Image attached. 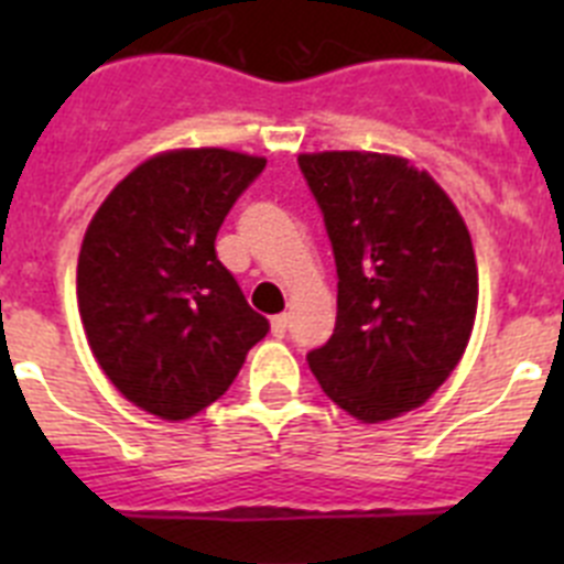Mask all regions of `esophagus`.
I'll list each match as a JSON object with an SVG mask.
<instances>
[{
    "mask_svg": "<svg viewBox=\"0 0 564 564\" xmlns=\"http://www.w3.org/2000/svg\"><path fill=\"white\" fill-rule=\"evenodd\" d=\"M271 330H273V336H285L288 333V313H279V316H273L271 318Z\"/></svg>",
    "mask_w": 564,
    "mask_h": 564,
    "instance_id": "34e87169",
    "label": "esophagus"
}]
</instances>
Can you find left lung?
<instances>
[{"label":"left lung","instance_id":"obj_1","mask_svg":"<svg viewBox=\"0 0 564 564\" xmlns=\"http://www.w3.org/2000/svg\"><path fill=\"white\" fill-rule=\"evenodd\" d=\"M338 273L336 327L307 352L325 395L361 423L421 406L466 350L477 262L460 212L426 172L378 152L299 154Z\"/></svg>","mask_w":564,"mask_h":564}]
</instances>
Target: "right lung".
I'll list each match as a JSON object with an SVG mask.
<instances>
[{
	"instance_id": "obj_1",
	"label": "right lung",
	"mask_w": 564,
	"mask_h": 564,
	"mask_svg": "<svg viewBox=\"0 0 564 564\" xmlns=\"http://www.w3.org/2000/svg\"><path fill=\"white\" fill-rule=\"evenodd\" d=\"M265 169L228 149L149 158L109 192L78 253L89 350L134 406L186 421L231 387L271 330L217 259L214 239Z\"/></svg>"
}]
</instances>
